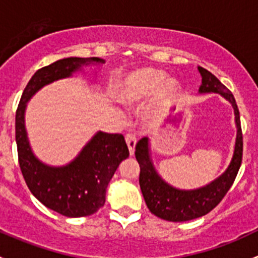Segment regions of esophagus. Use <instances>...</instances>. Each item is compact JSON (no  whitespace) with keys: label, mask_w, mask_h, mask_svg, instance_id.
<instances>
[{"label":"esophagus","mask_w":258,"mask_h":258,"mask_svg":"<svg viewBox=\"0 0 258 258\" xmlns=\"http://www.w3.org/2000/svg\"><path fill=\"white\" fill-rule=\"evenodd\" d=\"M124 140H126V144L128 146V151H130V155H134L135 153V147H136V136L132 134H126V136H124Z\"/></svg>","instance_id":"34e87169"}]
</instances>
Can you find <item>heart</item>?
Listing matches in <instances>:
<instances>
[{
    "instance_id": "b5f03b06",
    "label": "heart",
    "mask_w": 258,
    "mask_h": 258,
    "mask_svg": "<svg viewBox=\"0 0 258 258\" xmlns=\"http://www.w3.org/2000/svg\"><path fill=\"white\" fill-rule=\"evenodd\" d=\"M165 77L162 71L156 69H141L131 72L119 82L117 100L123 105L135 106L155 93L142 112L145 119H152L165 108L177 91V82L175 80L163 81Z\"/></svg>"
}]
</instances>
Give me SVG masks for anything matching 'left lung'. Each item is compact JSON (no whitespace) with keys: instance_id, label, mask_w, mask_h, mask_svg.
I'll return each mask as SVG.
<instances>
[{"instance_id":"left-lung-1","label":"left lung","mask_w":258,"mask_h":258,"mask_svg":"<svg viewBox=\"0 0 258 258\" xmlns=\"http://www.w3.org/2000/svg\"><path fill=\"white\" fill-rule=\"evenodd\" d=\"M202 76L200 92H216L230 101L235 110L237 137H236L235 152L227 170L217 179L199 189L183 191L171 187L158 176L150 160L148 139L144 137L136 145L135 156L140 165V187L148 210L157 217L171 222H183L195 220L211 212L221 201L235 182L242 162L243 139L240 121V111L232 92L221 82L217 77L204 67H199Z\"/></svg>"}]
</instances>
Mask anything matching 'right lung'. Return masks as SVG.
Instances as JSON below:
<instances>
[{"label":"right lung","mask_w":258,"mask_h":258,"mask_svg":"<svg viewBox=\"0 0 258 258\" xmlns=\"http://www.w3.org/2000/svg\"><path fill=\"white\" fill-rule=\"evenodd\" d=\"M101 62L98 57H69L42 67L31 77L16 111L18 163L33 196L66 217L93 215L105 205L106 189L117 167L130 152L122 135L97 132L70 165L49 167L33 156L25 130L26 102L45 85L70 77L83 64Z\"/></svg>","instance_id":"obj_1"}]
</instances>
